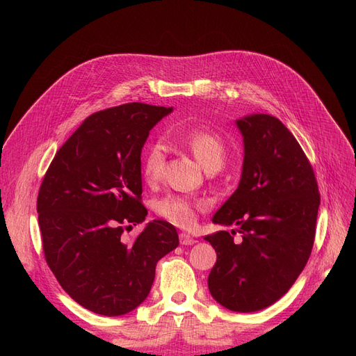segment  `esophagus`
Wrapping results in <instances>:
<instances>
[{"instance_id": "obj_1", "label": "esophagus", "mask_w": 356, "mask_h": 356, "mask_svg": "<svg viewBox=\"0 0 356 356\" xmlns=\"http://www.w3.org/2000/svg\"><path fill=\"white\" fill-rule=\"evenodd\" d=\"M197 241L193 239L187 233H179V243L181 245H195Z\"/></svg>"}]
</instances>
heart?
Instances as JSON below:
<instances>
[{
  "mask_svg": "<svg viewBox=\"0 0 356 356\" xmlns=\"http://www.w3.org/2000/svg\"><path fill=\"white\" fill-rule=\"evenodd\" d=\"M166 139L172 144L187 148L208 172L218 170L227 156V144L224 138L207 126L170 127L166 131ZM165 163L163 147L160 144L149 145L141 163L143 178L147 184H157L163 177ZM154 209L168 222L181 229H190L197 222V212L204 209V202L181 195H168L156 202Z\"/></svg>",
  "mask_w": 356,
  "mask_h": 356,
  "instance_id": "obj_1",
  "label": "heart"
}]
</instances>
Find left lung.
I'll use <instances>...</instances> for the list:
<instances>
[{"label": "left lung", "instance_id": "obj_1", "mask_svg": "<svg viewBox=\"0 0 356 356\" xmlns=\"http://www.w3.org/2000/svg\"><path fill=\"white\" fill-rule=\"evenodd\" d=\"M245 157L239 187L212 221L239 225L208 234L217 263L208 277L212 297L234 312L273 305L296 282L315 242L321 203L303 148L279 118L254 114L238 120Z\"/></svg>", "mask_w": 356, "mask_h": 356}]
</instances>
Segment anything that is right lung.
Here are the masks:
<instances>
[{
  "instance_id": "1",
  "label": "right lung",
  "mask_w": 356,
  "mask_h": 356,
  "mask_svg": "<svg viewBox=\"0 0 356 356\" xmlns=\"http://www.w3.org/2000/svg\"><path fill=\"white\" fill-rule=\"evenodd\" d=\"M172 108L141 102L96 111L53 157L37 199L42 252L65 293L105 316L134 310L152 289L156 264L178 246L174 225L143 222L141 152Z\"/></svg>"
}]
</instances>
